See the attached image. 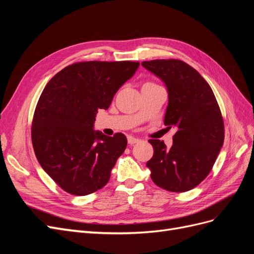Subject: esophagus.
Here are the masks:
<instances>
[{"label": "esophagus", "mask_w": 254, "mask_h": 254, "mask_svg": "<svg viewBox=\"0 0 254 254\" xmlns=\"http://www.w3.org/2000/svg\"><path fill=\"white\" fill-rule=\"evenodd\" d=\"M127 140H128V144H130V145H133L135 143H139L140 142V139H136V137L131 136V135H129L127 137Z\"/></svg>", "instance_id": "esophagus-1"}]
</instances>
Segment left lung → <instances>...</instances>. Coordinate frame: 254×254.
I'll use <instances>...</instances> for the list:
<instances>
[{
	"label": "left lung",
	"mask_w": 254,
	"mask_h": 254,
	"mask_svg": "<svg viewBox=\"0 0 254 254\" xmlns=\"http://www.w3.org/2000/svg\"><path fill=\"white\" fill-rule=\"evenodd\" d=\"M142 65L165 83L168 105L164 125L174 128L173 146L149 140L153 156L146 163L158 187L181 193L209 175L225 139L216 98L194 67L177 59L143 61Z\"/></svg>",
	"instance_id": "left-lung-1"
}]
</instances>
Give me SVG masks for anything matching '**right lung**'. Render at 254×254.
Listing matches in <instances>:
<instances>
[{
  "instance_id": "1",
  "label": "right lung",
  "mask_w": 254,
  "mask_h": 254,
  "mask_svg": "<svg viewBox=\"0 0 254 254\" xmlns=\"http://www.w3.org/2000/svg\"><path fill=\"white\" fill-rule=\"evenodd\" d=\"M139 63L86 61L67 65L48 82L38 101L32 141L38 162L67 193L86 196L105 187L124 152L123 133L94 130L98 109L134 75Z\"/></svg>"
}]
</instances>
